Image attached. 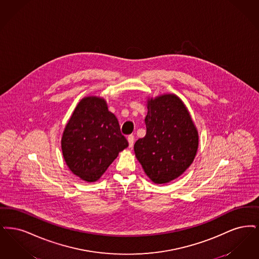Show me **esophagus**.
Returning <instances> with one entry per match:
<instances>
[{"instance_id": "34e87169", "label": "esophagus", "mask_w": 259, "mask_h": 259, "mask_svg": "<svg viewBox=\"0 0 259 259\" xmlns=\"http://www.w3.org/2000/svg\"><path fill=\"white\" fill-rule=\"evenodd\" d=\"M127 141H128V146L130 148L134 147V142H135V136L133 135L127 136Z\"/></svg>"}]
</instances>
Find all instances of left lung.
I'll list each match as a JSON object with an SVG mask.
<instances>
[{
  "instance_id": "8db88e82",
  "label": "left lung",
  "mask_w": 259,
  "mask_h": 259,
  "mask_svg": "<svg viewBox=\"0 0 259 259\" xmlns=\"http://www.w3.org/2000/svg\"><path fill=\"white\" fill-rule=\"evenodd\" d=\"M147 108L146 135L135 142V156L151 180L166 184L192 163L198 148V132L176 95L148 99Z\"/></svg>"
}]
</instances>
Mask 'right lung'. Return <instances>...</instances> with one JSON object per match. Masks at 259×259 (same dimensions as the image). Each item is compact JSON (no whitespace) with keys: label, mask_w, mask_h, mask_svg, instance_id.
Masks as SVG:
<instances>
[{"label":"right lung","mask_w":259,"mask_h":259,"mask_svg":"<svg viewBox=\"0 0 259 259\" xmlns=\"http://www.w3.org/2000/svg\"><path fill=\"white\" fill-rule=\"evenodd\" d=\"M61 146L70 171L82 180L96 182L128 142L105 100L92 96L79 101L65 127Z\"/></svg>","instance_id":"obj_1"}]
</instances>
